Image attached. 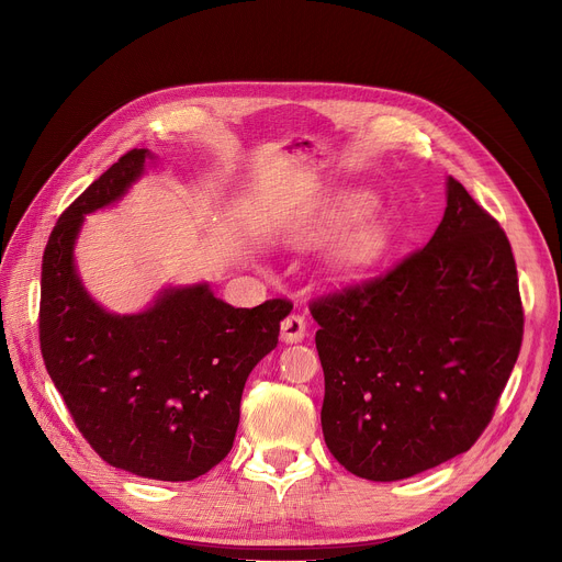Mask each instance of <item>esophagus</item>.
<instances>
[{
  "label": "esophagus",
  "mask_w": 562,
  "mask_h": 562,
  "mask_svg": "<svg viewBox=\"0 0 562 562\" xmlns=\"http://www.w3.org/2000/svg\"><path fill=\"white\" fill-rule=\"evenodd\" d=\"M305 333H307V323H305V316L301 314H289L284 321H282V328H280V337L284 344H299L305 339Z\"/></svg>",
  "instance_id": "obj_1"
}]
</instances>
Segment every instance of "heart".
<instances>
[{"label":"heart","mask_w":562,"mask_h":562,"mask_svg":"<svg viewBox=\"0 0 562 562\" xmlns=\"http://www.w3.org/2000/svg\"><path fill=\"white\" fill-rule=\"evenodd\" d=\"M369 202L371 200L367 195H352V198L344 200L337 210H333L326 216V221H323V227H318V232L339 229L344 223H348V218L362 212ZM318 232H312V229L301 232L293 236V241H296L299 246H307L316 239ZM392 236H394L392 225L385 216L369 214L367 218L352 225L348 232H344L341 239L335 244V248L328 255L330 269L341 276H358V273L375 269V266L387 257V252L392 248Z\"/></svg>","instance_id":"1"}]
</instances>
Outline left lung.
Masks as SVG:
<instances>
[{
  "mask_svg": "<svg viewBox=\"0 0 562 562\" xmlns=\"http://www.w3.org/2000/svg\"><path fill=\"white\" fill-rule=\"evenodd\" d=\"M312 316L326 375L323 437L341 467L375 483L469 451L524 335L508 236L453 177L426 248L314 303Z\"/></svg>",
  "mask_w": 562,
  "mask_h": 562,
  "instance_id": "left-lung-1",
  "label": "left lung"
}]
</instances>
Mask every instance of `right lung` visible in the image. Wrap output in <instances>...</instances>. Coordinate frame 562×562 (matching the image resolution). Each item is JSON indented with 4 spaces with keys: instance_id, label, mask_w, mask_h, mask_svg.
<instances>
[{
    "instance_id": "1",
    "label": "right lung",
    "mask_w": 562,
    "mask_h": 562,
    "mask_svg": "<svg viewBox=\"0 0 562 562\" xmlns=\"http://www.w3.org/2000/svg\"><path fill=\"white\" fill-rule=\"evenodd\" d=\"M155 161L145 147L127 153L58 218L43 255L41 350L102 460L180 483L229 453L246 380L278 346L291 303L232 307L210 282H195L168 284L145 310L115 314L88 293L75 261L86 216L123 200Z\"/></svg>"
}]
</instances>
